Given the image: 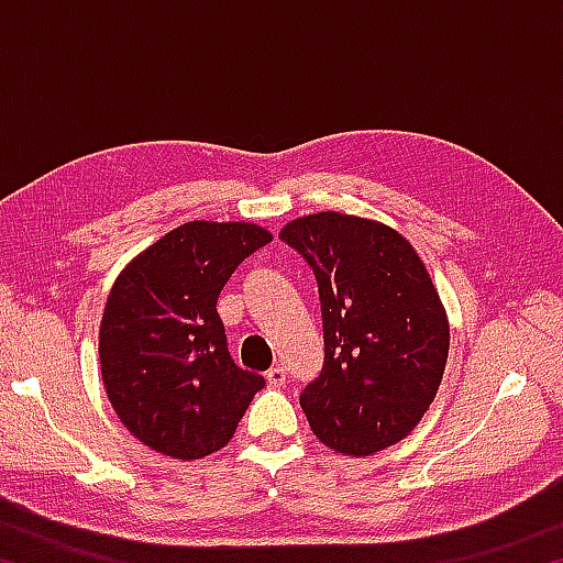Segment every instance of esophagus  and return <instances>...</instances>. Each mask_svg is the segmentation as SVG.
I'll list each match as a JSON object with an SVG mask.
<instances>
[{
  "label": "esophagus",
  "instance_id": "obj_1",
  "mask_svg": "<svg viewBox=\"0 0 563 563\" xmlns=\"http://www.w3.org/2000/svg\"><path fill=\"white\" fill-rule=\"evenodd\" d=\"M265 379H268L271 387H283L285 379H288V375H285L283 367H271L268 373H265Z\"/></svg>",
  "mask_w": 563,
  "mask_h": 563
}]
</instances>
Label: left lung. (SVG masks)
Segmentation results:
<instances>
[{"label":"left lung","instance_id":"1","mask_svg":"<svg viewBox=\"0 0 563 563\" xmlns=\"http://www.w3.org/2000/svg\"><path fill=\"white\" fill-rule=\"evenodd\" d=\"M318 280L325 365L300 407L318 440L369 456L415 430L440 389L450 320L422 258L395 228L338 211L280 231Z\"/></svg>","mask_w":563,"mask_h":563}]
</instances>
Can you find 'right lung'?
Instances as JSON below:
<instances>
[{
  "mask_svg": "<svg viewBox=\"0 0 563 563\" xmlns=\"http://www.w3.org/2000/svg\"><path fill=\"white\" fill-rule=\"evenodd\" d=\"M273 235L255 223L190 221L139 253L113 283L99 330L101 377L123 427L174 460L221 450L265 379L228 352L216 302Z\"/></svg>",
  "mask_w": 563,
  "mask_h": 563,
  "instance_id": "obj_1",
  "label": "right lung"
}]
</instances>
